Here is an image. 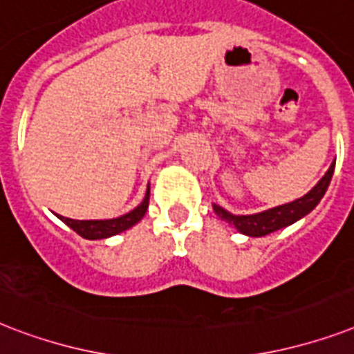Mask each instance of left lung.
Here are the masks:
<instances>
[{
  "mask_svg": "<svg viewBox=\"0 0 354 354\" xmlns=\"http://www.w3.org/2000/svg\"><path fill=\"white\" fill-rule=\"evenodd\" d=\"M333 172H335V161L330 163L329 171L325 172V176L305 196L294 200L290 204L257 213V215H232L226 209H222L221 205H213V209L222 221H226L227 224H233L236 227V232L250 236H264L268 233L277 232L281 227L290 226L296 221H299L301 216L310 213L319 204V200L324 198L325 191L329 187L330 178H333Z\"/></svg>",
  "mask_w": 354,
  "mask_h": 354,
  "instance_id": "1",
  "label": "left lung"
}]
</instances>
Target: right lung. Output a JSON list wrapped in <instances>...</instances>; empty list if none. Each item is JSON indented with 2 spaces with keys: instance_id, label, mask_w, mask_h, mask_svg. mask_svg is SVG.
<instances>
[{
  "instance_id": "add662e5",
  "label": "right lung",
  "mask_w": 354,
  "mask_h": 354,
  "mask_svg": "<svg viewBox=\"0 0 354 354\" xmlns=\"http://www.w3.org/2000/svg\"><path fill=\"white\" fill-rule=\"evenodd\" d=\"M149 198L150 193L147 191V196L141 204L132 209L127 215L119 216V218H110V221H73V218H66V216H60V221L64 224H68L73 232L79 233L80 236H84L88 241H95V239H106V236L118 235V233L124 232L128 227H132L133 224H138L141 218L147 213V207H149Z\"/></svg>"
}]
</instances>
